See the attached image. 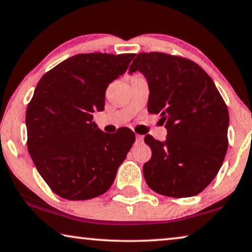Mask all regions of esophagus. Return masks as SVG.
Returning <instances> with one entry per match:
<instances>
[{
	"instance_id": "obj_1",
	"label": "esophagus",
	"mask_w": 252,
	"mask_h": 252,
	"mask_svg": "<svg viewBox=\"0 0 252 252\" xmlns=\"http://www.w3.org/2000/svg\"><path fill=\"white\" fill-rule=\"evenodd\" d=\"M135 138H137V142H143V135L137 134L135 135Z\"/></svg>"
}]
</instances>
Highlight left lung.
Wrapping results in <instances>:
<instances>
[{
  "mask_svg": "<svg viewBox=\"0 0 252 252\" xmlns=\"http://www.w3.org/2000/svg\"><path fill=\"white\" fill-rule=\"evenodd\" d=\"M141 71L149 84L148 112L168 130L165 142L148 134L151 158L143 176L156 193L190 197L205 189L224 160L229 111L206 71L190 59L165 53H140L129 73Z\"/></svg>",
  "mask_w": 252,
  "mask_h": 252,
  "instance_id": "1",
  "label": "left lung"
}]
</instances>
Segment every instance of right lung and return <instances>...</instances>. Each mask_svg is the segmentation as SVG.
Returning a JSON list of instances; mask_svg holds the SVG:
<instances>
[{"label": "right lung", "instance_id": "obj_1", "mask_svg": "<svg viewBox=\"0 0 252 252\" xmlns=\"http://www.w3.org/2000/svg\"><path fill=\"white\" fill-rule=\"evenodd\" d=\"M134 54H78L42 76L27 107L28 151L50 189L65 199L104 194L134 143L129 127L105 133L92 121L105 91Z\"/></svg>", "mask_w": 252, "mask_h": 252}]
</instances>
